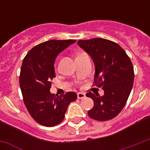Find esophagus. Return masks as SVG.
Here are the masks:
<instances>
[{
    "mask_svg": "<svg viewBox=\"0 0 150 150\" xmlns=\"http://www.w3.org/2000/svg\"><path fill=\"white\" fill-rule=\"evenodd\" d=\"M78 99H83L86 97V94L84 93H78L77 94Z\"/></svg>",
    "mask_w": 150,
    "mask_h": 150,
    "instance_id": "1",
    "label": "esophagus"
}]
</instances>
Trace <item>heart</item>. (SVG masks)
<instances>
[{
    "label": "heart",
    "instance_id": "1",
    "mask_svg": "<svg viewBox=\"0 0 150 150\" xmlns=\"http://www.w3.org/2000/svg\"><path fill=\"white\" fill-rule=\"evenodd\" d=\"M79 54H78V55H79ZM78 55H77V56H78Z\"/></svg>",
    "mask_w": 150,
    "mask_h": 150
}]
</instances>
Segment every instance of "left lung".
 Here are the masks:
<instances>
[{"mask_svg":"<svg viewBox=\"0 0 150 150\" xmlns=\"http://www.w3.org/2000/svg\"><path fill=\"white\" fill-rule=\"evenodd\" d=\"M78 44L93 59L94 82L104 91L102 96L91 92L86 93L94 102L88 115L100 121L114 118L124 108L132 89L135 77L132 63L123 48L113 41L94 38L81 40Z\"/></svg>","mask_w":150,"mask_h":150,"instance_id":"obj_1","label":"left lung"}]
</instances>
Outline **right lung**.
<instances>
[{"label":"right lung","instance_id":"right-lung-1","mask_svg":"<svg viewBox=\"0 0 150 150\" xmlns=\"http://www.w3.org/2000/svg\"><path fill=\"white\" fill-rule=\"evenodd\" d=\"M75 41H46L31 49L23 60L19 76L23 101L32 117L43 126L53 127L61 123L69 103L77 99L74 92L60 96L50 92L51 80L56 76L55 59Z\"/></svg>","mask_w":150,"mask_h":150}]
</instances>
